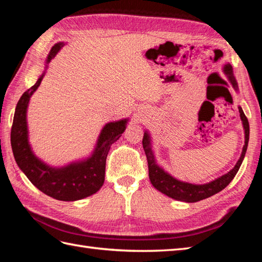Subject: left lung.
<instances>
[{
	"label": "left lung",
	"mask_w": 262,
	"mask_h": 262,
	"mask_svg": "<svg viewBox=\"0 0 262 262\" xmlns=\"http://www.w3.org/2000/svg\"><path fill=\"white\" fill-rule=\"evenodd\" d=\"M224 74L227 76L230 83L232 84L233 89L235 91L238 90L237 82L233 74V69L231 64H225L223 68ZM238 113H240V117L242 120V125L244 128V145L242 148L241 157L238 159L234 168L230 170L227 173L223 174L217 179L204 183V185H194V183H189L186 181H181L176 179L174 177H172L170 173H168L163 168L157 163L155 160V155L152 149V140L151 135L148 134V132L145 130L143 137V147L145 151L146 158H147V164H148V177L149 181L153 185L155 189H158L160 192H162L170 198H173L179 202L185 203H196L199 200H203L208 198L213 194L220 192L229 185V183L233 180V178L237 173L238 169L242 164V161L244 159V155L247 153L248 143H249V134H250V128H249V121L247 119L246 115H244L243 110L241 107H238Z\"/></svg>",
	"instance_id": "1"
}]
</instances>
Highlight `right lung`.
<instances>
[{"label": "right lung", "instance_id": "1", "mask_svg": "<svg viewBox=\"0 0 262 262\" xmlns=\"http://www.w3.org/2000/svg\"><path fill=\"white\" fill-rule=\"evenodd\" d=\"M64 42L52 47L46 58V68L36 84L22 94L15 107L13 125L11 129V146L15 162L28 179L47 196L63 202H74L96 193L104 182L105 160L110 146L118 141L126 129L128 118L105 124L90 157L64 166H51L36 157L29 144L27 110L30 98L45 76L51 60L56 56Z\"/></svg>", "mask_w": 262, "mask_h": 262}]
</instances>
